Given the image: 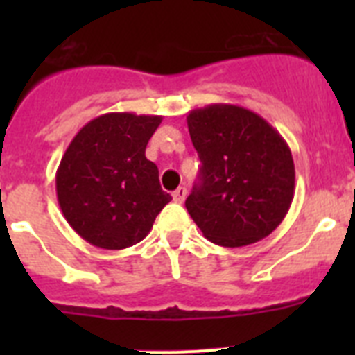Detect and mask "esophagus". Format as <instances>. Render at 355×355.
<instances>
[{
    "label": "esophagus",
    "mask_w": 355,
    "mask_h": 355,
    "mask_svg": "<svg viewBox=\"0 0 355 355\" xmlns=\"http://www.w3.org/2000/svg\"><path fill=\"white\" fill-rule=\"evenodd\" d=\"M172 199H174V202H178V205H183V200L187 199V188L184 187L178 188V190L172 193Z\"/></svg>",
    "instance_id": "34e87169"
}]
</instances>
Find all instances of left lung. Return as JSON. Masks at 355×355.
Masks as SVG:
<instances>
[{
    "mask_svg": "<svg viewBox=\"0 0 355 355\" xmlns=\"http://www.w3.org/2000/svg\"><path fill=\"white\" fill-rule=\"evenodd\" d=\"M188 131L200 159L188 213L222 247L256 243L286 216L295 165L286 140L258 114L236 105L192 110Z\"/></svg>",
    "mask_w": 355,
    "mask_h": 355,
    "instance_id": "1",
    "label": "left lung"
}]
</instances>
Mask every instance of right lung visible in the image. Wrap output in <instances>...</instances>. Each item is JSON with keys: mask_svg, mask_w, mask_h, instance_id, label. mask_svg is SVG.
<instances>
[{"mask_svg": "<svg viewBox=\"0 0 355 355\" xmlns=\"http://www.w3.org/2000/svg\"><path fill=\"white\" fill-rule=\"evenodd\" d=\"M159 115L105 114L87 122L56 171V197L65 220L83 240L121 250L142 241L172 197L146 147Z\"/></svg>", "mask_w": 355, "mask_h": 355, "instance_id": "1", "label": "right lung"}]
</instances>
